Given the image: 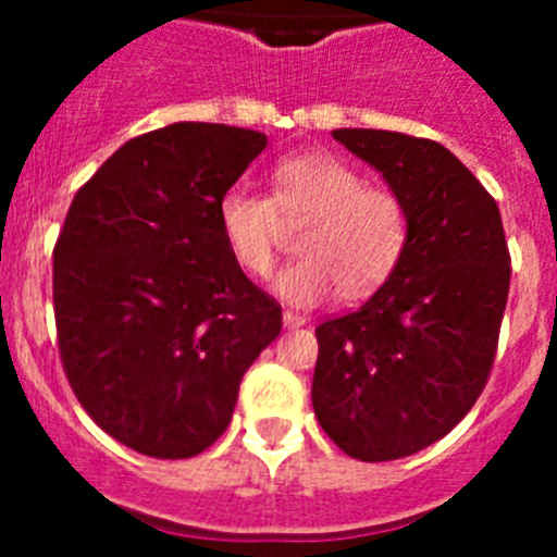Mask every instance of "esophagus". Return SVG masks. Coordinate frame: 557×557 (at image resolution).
Here are the masks:
<instances>
[{"label": "esophagus", "instance_id": "1", "mask_svg": "<svg viewBox=\"0 0 557 557\" xmlns=\"http://www.w3.org/2000/svg\"><path fill=\"white\" fill-rule=\"evenodd\" d=\"M284 326L287 329H298V326H304V323H307V318H304V314H298V312H289V309H284Z\"/></svg>", "mask_w": 557, "mask_h": 557}]
</instances>
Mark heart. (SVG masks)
<instances>
[{
	"mask_svg": "<svg viewBox=\"0 0 557 557\" xmlns=\"http://www.w3.org/2000/svg\"><path fill=\"white\" fill-rule=\"evenodd\" d=\"M218 223L234 262L268 275L284 225H304L301 259L282 268L273 293L293 307H312L339 289L348 298L385 284L407 248V209L396 191L368 186L337 156H293L270 172V198L234 186L220 198Z\"/></svg>",
	"mask_w": 557,
	"mask_h": 557,
	"instance_id": "heart-1",
	"label": "heart"
}]
</instances>
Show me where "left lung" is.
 <instances>
[{
	"instance_id": "left-lung-1",
	"label": "left lung",
	"mask_w": 557,
	"mask_h": 557,
	"mask_svg": "<svg viewBox=\"0 0 557 557\" xmlns=\"http://www.w3.org/2000/svg\"><path fill=\"white\" fill-rule=\"evenodd\" d=\"M407 209L398 268L357 312L321 323L312 407L366 462L416 455L474 407L510 289L499 206L455 152L407 133L332 131Z\"/></svg>"
}]
</instances>
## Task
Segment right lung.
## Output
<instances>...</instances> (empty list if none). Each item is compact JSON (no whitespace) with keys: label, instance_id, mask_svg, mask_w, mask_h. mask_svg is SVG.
<instances>
[{"label":"right lung","instance_id":"add662e5","mask_svg":"<svg viewBox=\"0 0 557 557\" xmlns=\"http://www.w3.org/2000/svg\"><path fill=\"white\" fill-rule=\"evenodd\" d=\"M268 136L175 122L125 141L69 206L52 262L58 348L83 410L161 460L225 432L282 307L234 262L218 206Z\"/></svg>","mask_w":557,"mask_h":557}]
</instances>
